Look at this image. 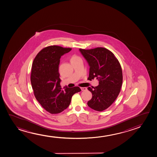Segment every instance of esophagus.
Wrapping results in <instances>:
<instances>
[{"instance_id": "34e87169", "label": "esophagus", "mask_w": 157, "mask_h": 157, "mask_svg": "<svg viewBox=\"0 0 157 157\" xmlns=\"http://www.w3.org/2000/svg\"><path fill=\"white\" fill-rule=\"evenodd\" d=\"M81 89L82 91H86L87 90V88L86 87H81Z\"/></svg>"}]
</instances>
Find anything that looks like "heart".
Returning <instances> with one entry per match:
<instances>
[{
  "label": "heart",
  "instance_id": "obj_1",
  "mask_svg": "<svg viewBox=\"0 0 157 157\" xmlns=\"http://www.w3.org/2000/svg\"><path fill=\"white\" fill-rule=\"evenodd\" d=\"M80 59H81V58L79 56H78L77 55H73L71 56L70 61H71V63H73V62H75L76 61L80 60Z\"/></svg>",
  "mask_w": 157,
  "mask_h": 157
}]
</instances>
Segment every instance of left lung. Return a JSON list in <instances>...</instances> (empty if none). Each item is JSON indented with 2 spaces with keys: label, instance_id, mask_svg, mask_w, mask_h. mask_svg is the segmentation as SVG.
Returning <instances> with one entry per match:
<instances>
[{
  "label": "left lung",
  "instance_id": "8db88e82",
  "mask_svg": "<svg viewBox=\"0 0 157 157\" xmlns=\"http://www.w3.org/2000/svg\"><path fill=\"white\" fill-rule=\"evenodd\" d=\"M90 66L88 80L96 78L99 85L88 89L93 94L88 102L90 108L98 111L108 108L121 91L123 82L121 66L113 52L103 47L80 49Z\"/></svg>",
  "mask_w": 157,
  "mask_h": 157
}]
</instances>
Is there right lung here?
<instances>
[{
    "label": "right lung",
    "instance_id": "obj_1",
    "mask_svg": "<svg viewBox=\"0 0 157 157\" xmlns=\"http://www.w3.org/2000/svg\"><path fill=\"white\" fill-rule=\"evenodd\" d=\"M71 50L56 45L46 47L36 55L32 63L31 82L34 95L41 105L52 114L66 109L73 95L81 91L78 86L63 90L60 86V58Z\"/></svg>",
    "mask_w": 157,
    "mask_h": 157
}]
</instances>
